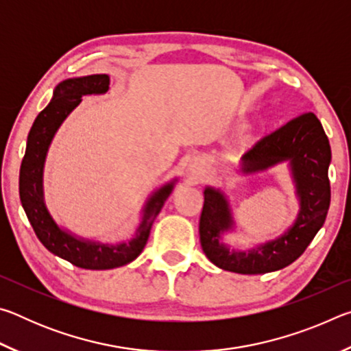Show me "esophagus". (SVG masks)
I'll list each match as a JSON object with an SVG mask.
<instances>
[{
    "label": "esophagus",
    "mask_w": 351,
    "mask_h": 351,
    "mask_svg": "<svg viewBox=\"0 0 351 351\" xmlns=\"http://www.w3.org/2000/svg\"><path fill=\"white\" fill-rule=\"evenodd\" d=\"M195 180H198V178H195Z\"/></svg>",
    "instance_id": "34e87169"
}]
</instances>
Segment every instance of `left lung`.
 I'll list each match as a JSON object with an SVG mask.
<instances>
[{"label":"left lung","mask_w":351,"mask_h":351,"mask_svg":"<svg viewBox=\"0 0 351 351\" xmlns=\"http://www.w3.org/2000/svg\"><path fill=\"white\" fill-rule=\"evenodd\" d=\"M288 159L300 198L295 223L280 239L247 252L230 251L219 234L230 228L228 203L218 190H204L199 239L206 257L218 268L239 274H265L282 269L305 252L325 223L331 189L328 165L331 148L314 112H304L255 141L245 154L246 171H258Z\"/></svg>","instance_id":"8db88e82"}]
</instances>
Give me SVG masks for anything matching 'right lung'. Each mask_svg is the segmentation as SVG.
Masks as SVG:
<instances>
[{"mask_svg":"<svg viewBox=\"0 0 351 351\" xmlns=\"http://www.w3.org/2000/svg\"><path fill=\"white\" fill-rule=\"evenodd\" d=\"M108 85L110 77L106 74L62 82L56 88L49 105L35 119L27 136L26 153L20 169V199L35 235L47 251L85 269L117 268L138 257L150 235L154 218L158 217L173 187V182H170L153 195L145 207L144 218L136 230L134 239L117 246L77 240L73 235L63 232L51 218L43 201V164L47 147L64 117L80 104L82 97L86 94H104L108 91Z\"/></svg>","mask_w":351,"mask_h":351,"instance_id":"obj_1","label":"right lung"}]
</instances>
